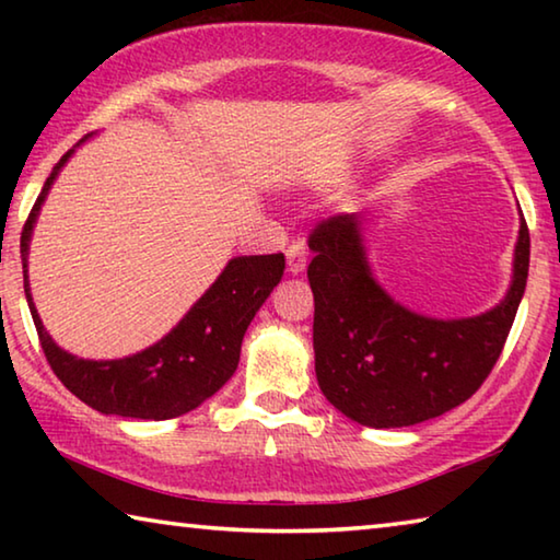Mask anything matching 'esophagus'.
Segmentation results:
<instances>
[{
    "instance_id": "1",
    "label": "esophagus",
    "mask_w": 560,
    "mask_h": 560,
    "mask_svg": "<svg viewBox=\"0 0 560 560\" xmlns=\"http://www.w3.org/2000/svg\"><path fill=\"white\" fill-rule=\"evenodd\" d=\"M306 261H308V246L303 240H293L287 246V264H289V271L291 273H301L306 269Z\"/></svg>"
}]
</instances>
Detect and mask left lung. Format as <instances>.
<instances>
[{
    "mask_svg": "<svg viewBox=\"0 0 560 560\" xmlns=\"http://www.w3.org/2000/svg\"><path fill=\"white\" fill-rule=\"evenodd\" d=\"M308 246L316 377L336 410L365 428H407L450 412L479 390L504 350L526 289V220L506 299L462 320L417 316L377 287L355 212L320 220Z\"/></svg>",
    "mask_w": 560,
    "mask_h": 560,
    "instance_id": "8db88e82",
    "label": "left lung"
}]
</instances>
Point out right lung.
I'll list each match as a JSON object with an SVG mask.
<instances>
[{"instance_id": "right-lung-1", "label": "right lung", "mask_w": 560, "mask_h": 560, "mask_svg": "<svg viewBox=\"0 0 560 560\" xmlns=\"http://www.w3.org/2000/svg\"><path fill=\"white\" fill-rule=\"evenodd\" d=\"M71 153L73 150L46 177L42 195L36 197L22 230L24 293L44 355L54 375L79 400L98 412L138 420H170L195 410L234 375L246 328L283 277V254L232 259L210 291L189 308V314L143 353L122 360H83L66 353L46 334L32 303L26 283V252L44 197Z\"/></svg>"}]
</instances>
